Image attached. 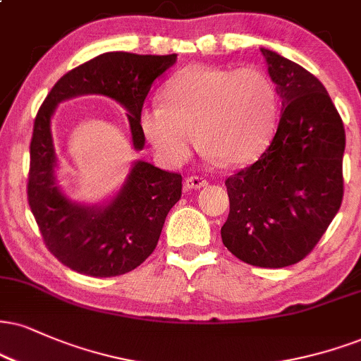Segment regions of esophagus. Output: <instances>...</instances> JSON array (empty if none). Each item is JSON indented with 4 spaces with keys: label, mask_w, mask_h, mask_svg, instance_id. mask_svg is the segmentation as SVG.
Wrapping results in <instances>:
<instances>
[{
    "label": "esophagus",
    "mask_w": 361,
    "mask_h": 361,
    "mask_svg": "<svg viewBox=\"0 0 361 361\" xmlns=\"http://www.w3.org/2000/svg\"><path fill=\"white\" fill-rule=\"evenodd\" d=\"M207 185H208V181L202 176H188L185 180L186 190H200V188H205Z\"/></svg>",
    "instance_id": "obj_1"
}]
</instances>
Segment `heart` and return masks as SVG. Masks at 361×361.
<instances>
[{"label": "heart", "mask_w": 361, "mask_h": 361, "mask_svg": "<svg viewBox=\"0 0 361 361\" xmlns=\"http://www.w3.org/2000/svg\"><path fill=\"white\" fill-rule=\"evenodd\" d=\"M161 95L164 104H146L139 112V128L169 164L188 158L197 136L220 163H245L274 131L276 90L255 68L188 65L166 82Z\"/></svg>", "instance_id": "obj_1"}]
</instances>
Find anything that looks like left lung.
I'll use <instances>...</instances> for the list:
<instances>
[{
	"instance_id": "1",
	"label": "left lung",
	"mask_w": 361,
	"mask_h": 361,
	"mask_svg": "<svg viewBox=\"0 0 361 361\" xmlns=\"http://www.w3.org/2000/svg\"><path fill=\"white\" fill-rule=\"evenodd\" d=\"M282 109L271 145L227 178L230 214L222 242L257 267L305 259L343 200L345 128L326 89L301 65L260 49Z\"/></svg>"
}]
</instances>
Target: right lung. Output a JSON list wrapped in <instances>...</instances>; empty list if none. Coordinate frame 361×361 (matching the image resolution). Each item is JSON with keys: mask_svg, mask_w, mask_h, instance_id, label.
Returning a JSON list of instances; mask_svg holds the SVG:
<instances>
[{"mask_svg": "<svg viewBox=\"0 0 361 361\" xmlns=\"http://www.w3.org/2000/svg\"><path fill=\"white\" fill-rule=\"evenodd\" d=\"M176 63V54L107 51L67 72L35 117L30 145L28 203L47 249L63 266L92 277L121 276L153 254L168 212L181 198V175L133 163L123 186L101 205L73 202L56 183L51 117L56 106L79 95H106L128 111L133 146L145 147L139 112L153 82Z\"/></svg>", "mask_w": 361, "mask_h": 361, "instance_id": "1", "label": "right lung"}]
</instances>
